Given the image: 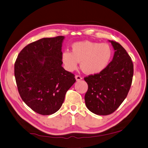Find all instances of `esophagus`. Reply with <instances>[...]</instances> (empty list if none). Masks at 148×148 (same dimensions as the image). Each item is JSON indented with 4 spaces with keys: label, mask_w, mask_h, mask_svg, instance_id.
<instances>
[{
    "label": "esophagus",
    "mask_w": 148,
    "mask_h": 148,
    "mask_svg": "<svg viewBox=\"0 0 148 148\" xmlns=\"http://www.w3.org/2000/svg\"><path fill=\"white\" fill-rule=\"evenodd\" d=\"M75 77H76V79L77 81H80V80L82 79V77L80 75H76V76Z\"/></svg>",
    "instance_id": "34e87169"
}]
</instances>
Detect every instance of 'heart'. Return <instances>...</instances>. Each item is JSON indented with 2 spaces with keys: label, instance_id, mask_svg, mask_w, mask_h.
I'll list each match as a JSON object with an SVG mask.
<instances>
[{
  "label": "heart",
  "instance_id": "b5f03b06",
  "mask_svg": "<svg viewBox=\"0 0 148 148\" xmlns=\"http://www.w3.org/2000/svg\"><path fill=\"white\" fill-rule=\"evenodd\" d=\"M113 50L108 43L81 41L72 44V52L65 51L62 60L69 71L76 69L81 62V69L87 74H96L105 70L112 58Z\"/></svg>",
  "mask_w": 148,
  "mask_h": 148
}]
</instances>
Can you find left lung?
<instances>
[{
  "mask_svg": "<svg viewBox=\"0 0 148 148\" xmlns=\"http://www.w3.org/2000/svg\"><path fill=\"white\" fill-rule=\"evenodd\" d=\"M110 42L115 50L112 62L100 73L84 77L88 84L86 106L99 115L111 114L119 107L128 94L134 76L131 57L120 43Z\"/></svg>",
  "mask_w": 148,
  "mask_h": 148,
  "instance_id": "1",
  "label": "left lung"
}]
</instances>
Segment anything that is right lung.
Listing matches in <instances>:
<instances>
[{
	"label": "right lung",
	"mask_w": 148,
	"mask_h": 148,
	"mask_svg": "<svg viewBox=\"0 0 148 148\" xmlns=\"http://www.w3.org/2000/svg\"><path fill=\"white\" fill-rule=\"evenodd\" d=\"M64 36L43 38L20 51L14 63V77L23 101L40 115L54 114L61 108L74 74L62 67Z\"/></svg>",
	"instance_id": "add662e5"
}]
</instances>
